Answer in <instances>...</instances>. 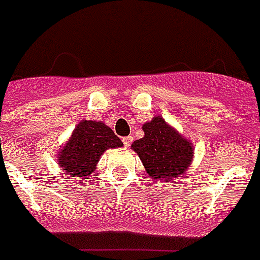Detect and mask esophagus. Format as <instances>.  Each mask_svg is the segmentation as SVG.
I'll return each mask as SVG.
<instances>
[{"instance_id": "1", "label": "esophagus", "mask_w": 260, "mask_h": 260, "mask_svg": "<svg viewBox=\"0 0 260 260\" xmlns=\"http://www.w3.org/2000/svg\"><path fill=\"white\" fill-rule=\"evenodd\" d=\"M132 143H133V137H132V136H127V137L123 139V144H124V147H130Z\"/></svg>"}]
</instances>
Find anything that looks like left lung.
<instances>
[{
    "label": "left lung",
    "instance_id": "1",
    "mask_svg": "<svg viewBox=\"0 0 260 260\" xmlns=\"http://www.w3.org/2000/svg\"><path fill=\"white\" fill-rule=\"evenodd\" d=\"M144 137L132 147L139 154L147 174L158 180L176 182L192 161V144L185 140L162 117H154L143 126Z\"/></svg>",
    "mask_w": 260,
    "mask_h": 260
}]
</instances>
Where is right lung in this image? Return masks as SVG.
Returning <instances> with one entry per match:
<instances>
[{
	"instance_id": "add662e5",
	"label": "right lung",
	"mask_w": 260,
	"mask_h": 260,
	"mask_svg": "<svg viewBox=\"0 0 260 260\" xmlns=\"http://www.w3.org/2000/svg\"><path fill=\"white\" fill-rule=\"evenodd\" d=\"M121 140L110 127L101 121L82 120L58 154V164L74 176H88L93 172L99 156L108 148L121 147Z\"/></svg>"
}]
</instances>
